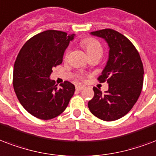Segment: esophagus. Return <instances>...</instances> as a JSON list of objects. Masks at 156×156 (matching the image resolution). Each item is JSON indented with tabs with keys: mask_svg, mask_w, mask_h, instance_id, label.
<instances>
[{
	"mask_svg": "<svg viewBox=\"0 0 156 156\" xmlns=\"http://www.w3.org/2000/svg\"><path fill=\"white\" fill-rule=\"evenodd\" d=\"M84 88V87L83 86H80V85H78V86H76V90H77V91H82V90H83V89Z\"/></svg>",
	"mask_w": 156,
	"mask_h": 156,
	"instance_id": "34e87169",
	"label": "esophagus"
}]
</instances>
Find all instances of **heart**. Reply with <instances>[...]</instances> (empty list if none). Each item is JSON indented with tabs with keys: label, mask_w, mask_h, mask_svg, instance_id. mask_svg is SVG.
<instances>
[{
	"label": "heart",
	"mask_w": 156,
	"mask_h": 156,
	"mask_svg": "<svg viewBox=\"0 0 156 156\" xmlns=\"http://www.w3.org/2000/svg\"><path fill=\"white\" fill-rule=\"evenodd\" d=\"M80 45L83 49L86 51L89 57L94 56V55H101L103 54V46L102 44L100 42L97 38L94 37H86L81 40ZM69 54V50H66L65 53V56L67 57Z\"/></svg>",
	"instance_id": "1"
}]
</instances>
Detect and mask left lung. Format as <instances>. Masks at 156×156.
<instances>
[{"mask_svg": "<svg viewBox=\"0 0 156 156\" xmlns=\"http://www.w3.org/2000/svg\"><path fill=\"white\" fill-rule=\"evenodd\" d=\"M91 34L105 39L110 46L109 60L97 78L100 83H109V89L103 94L93 87L88 108L100 119L116 120L127 115L138 99L143 86V65L136 47L122 33L105 28Z\"/></svg>", "mask_w": 156, "mask_h": 156, "instance_id": "8db88e82", "label": "left lung"}]
</instances>
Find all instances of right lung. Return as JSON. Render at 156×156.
I'll use <instances>...</instances> for the list:
<instances>
[{"label": "right lung", "instance_id": "right-lung-1", "mask_svg": "<svg viewBox=\"0 0 156 156\" xmlns=\"http://www.w3.org/2000/svg\"><path fill=\"white\" fill-rule=\"evenodd\" d=\"M73 35L46 30L33 36L23 46L14 66L13 87L20 104L34 117L48 120L62 114L75 87L65 81L57 87L50 79L52 68L59 65Z\"/></svg>", "mask_w": 156, "mask_h": 156}]
</instances>
